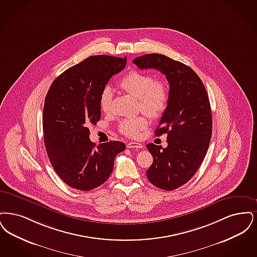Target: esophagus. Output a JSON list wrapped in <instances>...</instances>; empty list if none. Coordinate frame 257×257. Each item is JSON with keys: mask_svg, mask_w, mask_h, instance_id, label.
<instances>
[{"mask_svg": "<svg viewBox=\"0 0 257 257\" xmlns=\"http://www.w3.org/2000/svg\"><path fill=\"white\" fill-rule=\"evenodd\" d=\"M126 148H128V149H141V148H143V146L140 143H137V142H130V143H127Z\"/></svg>", "mask_w": 257, "mask_h": 257, "instance_id": "obj_1", "label": "esophagus"}]
</instances>
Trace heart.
Listing matches in <instances>:
<instances>
[{
    "label": "heart",
    "instance_id": "1",
    "mask_svg": "<svg viewBox=\"0 0 257 257\" xmlns=\"http://www.w3.org/2000/svg\"><path fill=\"white\" fill-rule=\"evenodd\" d=\"M119 85L125 92L139 99L141 109L151 117L159 116L167 107L170 98L167 83L162 79H155V77L151 74L135 70L131 71L121 79ZM112 99L111 88L105 87L100 94L101 111L110 112ZM147 125L148 120L143 115L126 117L119 124V131L127 137L135 138L145 130Z\"/></svg>",
    "mask_w": 257,
    "mask_h": 257
}]
</instances>
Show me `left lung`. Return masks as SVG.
I'll return each mask as SVG.
<instances>
[{"instance_id": "left-lung-1", "label": "left lung", "mask_w": 257, "mask_h": 257, "mask_svg": "<svg viewBox=\"0 0 257 257\" xmlns=\"http://www.w3.org/2000/svg\"><path fill=\"white\" fill-rule=\"evenodd\" d=\"M140 69H156L166 76L170 98L155 134H167L168 146L150 143L154 161L147 178L160 189H178L196 174L212 135V114L207 92L189 66L160 54L134 59Z\"/></svg>"}]
</instances>
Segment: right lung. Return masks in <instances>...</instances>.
I'll return each instance as SVG.
<instances>
[{"mask_svg": "<svg viewBox=\"0 0 257 257\" xmlns=\"http://www.w3.org/2000/svg\"><path fill=\"white\" fill-rule=\"evenodd\" d=\"M126 65V57L92 56L64 71L53 81L45 98L44 144L56 174L74 189L89 191L111 175L120 141L97 146L90 124L100 119V98L112 76Z\"/></svg>", "mask_w": 257, "mask_h": 257, "instance_id": "obj_1", "label": "right lung"}]
</instances>
